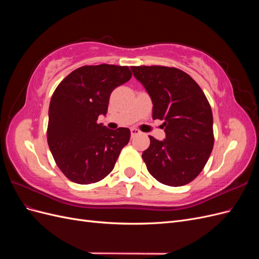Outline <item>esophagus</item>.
<instances>
[{
    "instance_id": "34e87169",
    "label": "esophagus",
    "mask_w": 259,
    "mask_h": 259,
    "mask_svg": "<svg viewBox=\"0 0 259 259\" xmlns=\"http://www.w3.org/2000/svg\"><path fill=\"white\" fill-rule=\"evenodd\" d=\"M131 134H132L133 137H134V136L140 134V131L137 130V128H132V130H131Z\"/></svg>"
}]
</instances>
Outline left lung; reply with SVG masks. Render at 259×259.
<instances>
[{
    "label": "left lung",
    "instance_id": "1",
    "mask_svg": "<svg viewBox=\"0 0 259 259\" xmlns=\"http://www.w3.org/2000/svg\"><path fill=\"white\" fill-rule=\"evenodd\" d=\"M151 97L152 119L163 120V142L150 138L143 152L147 169L161 184L179 187L191 183L214 146L213 113L208 100L192 77L174 67H131Z\"/></svg>",
    "mask_w": 259,
    "mask_h": 259
}]
</instances>
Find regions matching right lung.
I'll return each mask as SVG.
<instances>
[{
  "label": "right lung",
  "instance_id": "add662e5",
  "mask_svg": "<svg viewBox=\"0 0 259 259\" xmlns=\"http://www.w3.org/2000/svg\"><path fill=\"white\" fill-rule=\"evenodd\" d=\"M131 77L126 66H83L55 90L49 109L48 144L57 166L71 182L89 185L104 179L128 144V128L112 131L97 120L107 113L112 91Z\"/></svg>",
  "mask_w": 259,
  "mask_h": 259
}]
</instances>
